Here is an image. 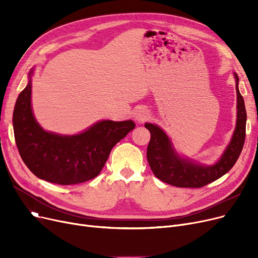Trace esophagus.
Segmentation results:
<instances>
[{
    "mask_svg": "<svg viewBox=\"0 0 258 258\" xmlns=\"http://www.w3.org/2000/svg\"><path fill=\"white\" fill-rule=\"evenodd\" d=\"M135 118H136L138 122H141L150 118V113H148L146 108H139L136 114H135Z\"/></svg>",
    "mask_w": 258,
    "mask_h": 258,
    "instance_id": "1",
    "label": "esophagus"
}]
</instances>
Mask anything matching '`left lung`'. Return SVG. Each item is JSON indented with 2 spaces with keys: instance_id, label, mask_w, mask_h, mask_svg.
Wrapping results in <instances>:
<instances>
[{
  "instance_id": "1",
  "label": "left lung",
  "mask_w": 258,
  "mask_h": 258,
  "mask_svg": "<svg viewBox=\"0 0 258 258\" xmlns=\"http://www.w3.org/2000/svg\"><path fill=\"white\" fill-rule=\"evenodd\" d=\"M237 95V120L234 134L224 154L214 165L206 166L195 161L181 158L167 137L158 125L145 123L151 133L146 157L156 177L169 185L186 188H200L220 179L231 169L242 151L246 138L247 112L245 101L238 90V76L234 73Z\"/></svg>"
}]
</instances>
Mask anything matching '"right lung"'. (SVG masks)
<instances>
[{"label":"right lung","mask_w":258,"mask_h":258,"mask_svg":"<svg viewBox=\"0 0 258 258\" xmlns=\"http://www.w3.org/2000/svg\"><path fill=\"white\" fill-rule=\"evenodd\" d=\"M13 111L15 138L24 163L37 178L59 185L84 183L97 177L112 148L135 128L132 120H102L87 131L62 136L44 131L31 108V75Z\"/></svg>","instance_id":"obj_1"}]
</instances>
